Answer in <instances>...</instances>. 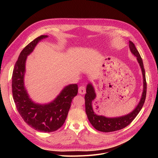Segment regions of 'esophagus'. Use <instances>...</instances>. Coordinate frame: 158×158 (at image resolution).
<instances>
[{
  "mask_svg": "<svg viewBox=\"0 0 158 158\" xmlns=\"http://www.w3.org/2000/svg\"><path fill=\"white\" fill-rule=\"evenodd\" d=\"M79 93L81 95L86 94V87L85 86H81L79 88Z\"/></svg>",
  "mask_w": 158,
  "mask_h": 158,
  "instance_id": "esophagus-1",
  "label": "esophagus"
}]
</instances>
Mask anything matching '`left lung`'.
I'll return each mask as SVG.
<instances>
[{
  "label": "left lung",
  "instance_id": "8db88e82",
  "mask_svg": "<svg viewBox=\"0 0 158 158\" xmlns=\"http://www.w3.org/2000/svg\"><path fill=\"white\" fill-rule=\"evenodd\" d=\"M129 47L132 53L137 57L138 61L139 64L141 69H142L143 73V91L142 98H141V100L135 110L132 111L131 113L126 116H123V117L117 118H106L104 117V116H98L94 113L92 108V102L95 98L96 95L92 85L90 83L88 84L86 87V94L85 97L86 113L89 122L97 131L104 132H109L120 130L127 127L136 118L144 104L147 94V82L143 60L135 44L131 41H129Z\"/></svg>",
  "mask_w": 158,
  "mask_h": 158
}]
</instances>
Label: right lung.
Returning <instances> with one entry per match:
<instances>
[{
  "instance_id": "obj_1",
  "label": "right lung",
  "mask_w": 158,
  "mask_h": 158,
  "mask_svg": "<svg viewBox=\"0 0 158 158\" xmlns=\"http://www.w3.org/2000/svg\"><path fill=\"white\" fill-rule=\"evenodd\" d=\"M47 37L36 38L20 52L13 72L12 94L16 109L27 125L40 132H51L63 125L72 99L77 95L78 86L76 84L66 86L54 101L45 105L35 104L29 98L23 84L26 58L39 41Z\"/></svg>"
}]
</instances>
